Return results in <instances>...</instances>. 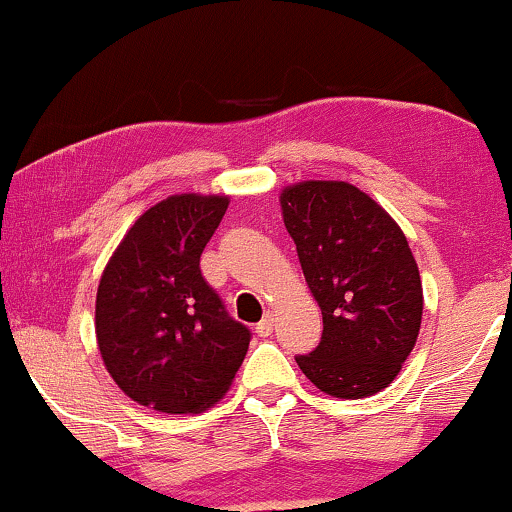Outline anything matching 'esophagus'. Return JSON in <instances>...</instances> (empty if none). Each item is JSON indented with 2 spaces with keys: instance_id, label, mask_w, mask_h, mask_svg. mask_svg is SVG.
Masks as SVG:
<instances>
[{
  "instance_id": "obj_1",
  "label": "esophagus",
  "mask_w": 512,
  "mask_h": 512,
  "mask_svg": "<svg viewBox=\"0 0 512 512\" xmlns=\"http://www.w3.org/2000/svg\"><path fill=\"white\" fill-rule=\"evenodd\" d=\"M273 325H275V315L266 313V315H263L261 323L256 325V334H258V337H270V334H273Z\"/></svg>"
}]
</instances>
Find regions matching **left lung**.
<instances>
[{
	"label": "left lung",
	"instance_id": "left-lung-1",
	"mask_svg": "<svg viewBox=\"0 0 512 512\" xmlns=\"http://www.w3.org/2000/svg\"><path fill=\"white\" fill-rule=\"evenodd\" d=\"M280 204L323 311V339L296 363L337 399L377 394L399 375L422 323L420 270L406 235L349 182H296Z\"/></svg>",
	"mask_w": 512,
	"mask_h": 512
}]
</instances>
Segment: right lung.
Masks as SVG:
<instances>
[{"label": "right lung", "mask_w": 512, "mask_h": 512, "mask_svg": "<svg viewBox=\"0 0 512 512\" xmlns=\"http://www.w3.org/2000/svg\"><path fill=\"white\" fill-rule=\"evenodd\" d=\"M230 199L173 194L144 211L106 263L94 330L106 370L132 401L199 413L223 399L251 332L201 275V251Z\"/></svg>", "instance_id": "right-lung-1"}]
</instances>
